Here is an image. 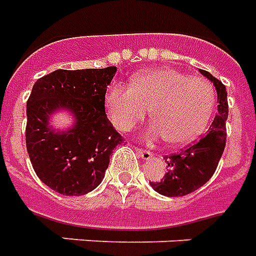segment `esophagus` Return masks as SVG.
Masks as SVG:
<instances>
[{"instance_id":"1","label":"esophagus","mask_w":256,"mask_h":256,"mask_svg":"<svg viewBox=\"0 0 256 256\" xmlns=\"http://www.w3.org/2000/svg\"><path fill=\"white\" fill-rule=\"evenodd\" d=\"M138 154H139L140 156L143 158L144 160H148V159H151V158H152V152H151V151H148V150L138 148Z\"/></svg>"}]
</instances>
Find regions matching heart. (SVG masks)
<instances>
[{
    "instance_id": "obj_1",
    "label": "heart",
    "mask_w": 256,
    "mask_h": 256,
    "mask_svg": "<svg viewBox=\"0 0 256 256\" xmlns=\"http://www.w3.org/2000/svg\"><path fill=\"white\" fill-rule=\"evenodd\" d=\"M216 106L213 84L201 76H188L174 68H156L130 78V86L110 84L105 110L121 132L134 130L150 114L147 140L166 138L174 146L193 143L206 130Z\"/></svg>"
}]
</instances>
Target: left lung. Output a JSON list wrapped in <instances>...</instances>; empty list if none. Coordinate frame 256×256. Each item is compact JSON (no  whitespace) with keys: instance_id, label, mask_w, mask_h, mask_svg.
<instances>
[{"instance_id":"left-lung-1","label":"left lung","mask_w":256,"mask_h":256,"mask_svg":"<svg viewBox=\"0 0 256 256\" xmlns=\"http://www.w3.org/2000/svg\"><path fill=\"white\" fill-rule=\"evenodd\" d=\"M200 72L210 80L217 90V109L209 130L194 144H190L180 152L167 155V172L163 180L150 182L155 192L167 197H180L192 193L205 185L217 168L226 140V118H228V101L226 90L222 80L205 70Z\"/></svg>"}]
</instances>
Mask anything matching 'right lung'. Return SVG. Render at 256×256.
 <instances>
[{
  "mask_svg": "<svg viewBox=\"0 0 256 256\" xmlns=\"http://www.w3.org/2000/svg\"><path fill=\"white\" fill-rule=\"evenodd\" d=\"M116 67L55 70L36 80L26 101V143L36 176L63 196H80L101 184L113 150L124 143L105 112ZM59 107L76 114V126L54 134L48 116Z\"/></svg>",
  "mask_w": 256,
  "mask_h": 256,
  "instance_id": "right-lung-1",
  "label": "right lung"
}]
</instances>
